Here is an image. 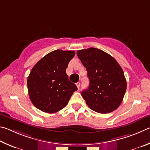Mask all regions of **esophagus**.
Returning a JSON list of instances; mask_svg holds the SVG:
<instances>
[{"label":"esophagus","mask_w":150,"mask_h":150,"mask_svg":"<svg viewBox=\"0 0 150 150\" xmlns=\"http://www.w3.org/2000/svg\"><path fill=\"white\" fill-rule=\"evenodd\" d=\"M76 86H77L78 89H79L80 87V82H77L76 83Z\"/></svg>","instance_id":"esophagus-1"}]
</instances>
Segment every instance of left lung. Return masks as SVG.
Here are the masks:
<instances>
[{
	"instance_id": "left-lung-1",
	"label": "left lung",
	"mask_w": 150,
	"mask_h": 150,
	"mask_svg": "<svg viewBox=\"0 0 150 150\" xmlns=\"http://www.w3.org/2000/svg\"><path fill=\"white\" fill-rule=\"evenodd\" d=\"M77 55L90 79L88 89L82 91L86 104L99 113L115 111L121 104L127 90L122 68L113 57L99 49L79 50Z\"/></svg>"
}]
</instances>
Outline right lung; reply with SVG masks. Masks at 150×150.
<instances>
[{
  "instance_id": "obj_1",
  "label": "right lung",
  "mask_w": 150,
  "mask_h": 150,
  "mask_svg": "<svg viewBox=\"0 0 150 150\" xmlns=\"http://www.w3.org/2000/svg\"><path fill=\"white\" fill-rule=\"evenodd\" d=\"M74 55V51L55 50L39 60L31 69L27 80L28 93L38 109L54 113L67 105L70 97L78 90L66 73Z\"/></svg>"
}]
</instances>
